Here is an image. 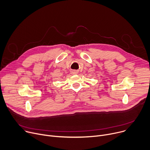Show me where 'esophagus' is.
<instances>
[{"label":"esophagus","instance_id":"esophagus-1","mask_svg":"<svg viewBox=\"0 0 150 150\" xmlns=\"http://www.w3.org/2000/svg\"><path fill=\"white\" fill-rule=\"evenodd\" d=\"M71 73H72V74H76L78 73V72H77V71H75V70H72V71H71Z\"/></svg>","mask_w":150,"mask_h":150}]
</instances>
